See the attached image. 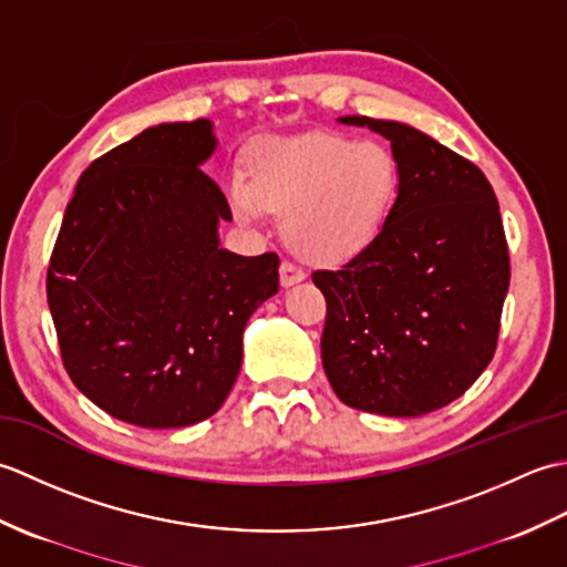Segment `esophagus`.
I'll use <instances>...</instances> for the list:
<instances>
[{"instance_id":"34e87169","label":"esophagus","mask_w":567,"mask_h":567,"mask_svg":"<svg viewBox=\"0 0 567 567\" xmlns=\"http://www.w3.org/2000/svg\"><path fill=\"white\" fill-rule=\"evenodd\" d=\"M305 277H307V272L299 268V265L287 262V260L280 265V282H282V287H292L297 282H302Z\"/></svg>"}]
</instances>
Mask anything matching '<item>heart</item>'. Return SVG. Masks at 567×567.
Returning <instances> with one entry per match:
<instances>
[{
	"label": "heart",
	"instance_id": "1",
	"mask_svg": "<svg viewBox=\"0 0 567 567\" xmlns=\"http://www.w3.org/2000/svg\"><path fill=\"white\" fill-rule=\"evenodd\" d=\"M400 187L402 165L388 143L307 134L262 141L250 177L234 173L226 195L240 221L282 212V231L302 256L341 260L382 231Z\"/></svg>",
	"mask_w": 567,
	"mask_h": 567
}]
</instances>
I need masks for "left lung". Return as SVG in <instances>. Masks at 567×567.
I'll list each match as a JSON object with an SVG mask.
<instances>
[{
	"label": "left lung",
	"instance_id": "left-lung-1",
	"mask_svg": "<svg viewBox=\"0 0 567 567\" xmlns=\"http://www.w3.org/2000/svg\"><path fill=\"white\" fill-rule=\"evenodd\" d=\"M390 141L402 187L382 231L339 270L321 363L348 406L421 416L457 400L497 348L509 250L495 189L477 165L402 122L339 116Z\"/></svg>",
	"mask_w": 567,
	"mask_h": 567
}]
</instances>
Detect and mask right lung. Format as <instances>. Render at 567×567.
I'll return each instance as SVG.
<instances>
[{
  "label": "right lung",
  "instance_id": "obj_1",
  "mask_svg": "<svg viewBox=\"0 0 567 567\" xmlns=\"http://www.w3.org/2000/svg\"><path fill=\"white\" fill-rule=\"evenodd\" d=\"M209 118L158 124L78 179L48 268V307L75 388L126 424L183 429L219 412L244 331L280 258L221 248L231 209L202 165Z\"/></svg>",
  "mask_w": 567,
  "mask_h": 567
}]
</instances>
